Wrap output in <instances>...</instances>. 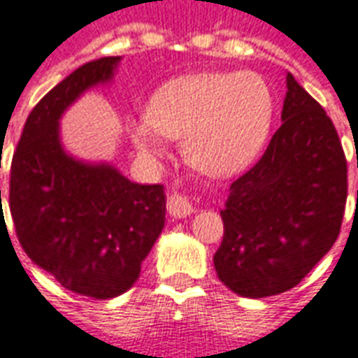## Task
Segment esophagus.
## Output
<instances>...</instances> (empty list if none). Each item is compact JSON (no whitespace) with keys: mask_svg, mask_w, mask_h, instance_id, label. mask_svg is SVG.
<instances>
[{"mask_svg":"<svg viewBox=\"0 0 358 358\" xmlns=\"http://www.w3.org/2000/svg\"><path fill=\"white\" fill-rule=\"evenodd\" d=\"M166 209H169V215L174 218L189 217L192 213H195V207L189 203V199L180 194H172L171 197H169Z\"/></svg>","mask_w":358,"mask_h":358,"instance_id":"esophagus-1","label":"esophagus"}]
</instances>
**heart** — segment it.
<instances>
[{
	"label": "heart",
	"mask_w": 358,
	"mask_h": 358,
	"mask_svg": "<svg viewBox=\"0 0 358 358\" xmlns=\"http://www.w3.org/2000/svg\"><path fill=\"white\" fill-rule=\"evenodd\" d=\"M274 117L268 82L251 73H199L166 82L149 99L145 117L130 122V138L145 159L180 140L187 163L209 176L243 171L263 149Z\"/></svg>",
	"instance_id": "1"
}]
</instances>
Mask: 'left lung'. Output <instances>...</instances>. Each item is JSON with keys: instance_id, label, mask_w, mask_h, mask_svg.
Listing matches in <instances>:
<instances>
[{"instance_id": "1", "label": "left lung", "mask_w": 358, "mask_h": 358, "mask_svg": "<svg viewBox=\"0 0 358 358\" xmlns=\"http://www.w3.org/2000/svg\"><path fill=\"white\" fill-rule=\"evenodd\" d=\"M285 88L282 126L259 163L230 186L220 210L218 280L249 299L299 284L338 240L345 210L347 163L338 132L289 73Z\"/></svg>"}]
</instances>
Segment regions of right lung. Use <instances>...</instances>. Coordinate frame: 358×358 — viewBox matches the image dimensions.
<instances>
[{
  "label": "right lung",
  "mask_w": 358,
  "mask_h": 358,
  "mask_svg": "<svg viewBox=\"0 0 358 358\" xmlns=\"http://www.w3.org/2000/svg\"><path fill=\"white\" fill-rule=\"evenodd\" d=\"M120 61H90L43 95L11 164L9 209L20 245L63 287L92 299H113L136 284L166 213L161 184L130 182L115 164L82 161L61 141L65 110L110 84Z\"/></svg>",
  "instance_id": "right-lung-1"
}]
</instances>
